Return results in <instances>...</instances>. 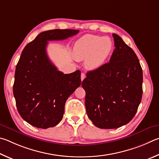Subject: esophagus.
<instances>
[{"label": "esophagus", "mask_w": 159, "mask_h": 159, "mask_svg": "<svg viewBox=\"0 0 159 159\" xmlns=\"http://www.w3.org/2000/svg\"><path fill=\"white\" fill-rule=\"evenodd\" d=\"M85 77H86V75L84 73H82L81 74V80H82V81H83V80H84Z\"/></svg>", "instance_id": "1"}]
</instances>
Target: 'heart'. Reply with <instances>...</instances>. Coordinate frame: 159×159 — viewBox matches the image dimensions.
<instances>
[{
	"instance_id": "obj_1",
	"label": "heart",
	"mask_w": 159,
	"mask_h": 159,
	"mask_svg": "<svg viewBox=\"0 0 159 159\" xmlns=\"http://www.w3.org/2000/svg\"><path fill=\"white\" fill-rule=\"evenodd\" d=\"M113 43L109 37L87 34L80 38L73 47L77 60H85L86 68L96 70L105 65L113 51Z\"/></svg>"
}]
</instances>
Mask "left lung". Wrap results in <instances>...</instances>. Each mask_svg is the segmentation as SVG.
I'll return each instance as SVG.
<instances>
[{
  "instance_id": "left-lung-1",
  "label": "left lung",
  "mask_w": 159,
  "mask_h": 159,
  "mask_svg": "<svg viewBox=\"0 0 159 159\" xmlns=\"http://www.w3.org/2000/svg\"><path fill=\"white\" fill-rule=\"evenodd\" d=\"M110 62L89 71L82 86L88 117L100 129L126 125L137 112L143 96V69L134 51L113 33Z\"/></svg>"
}]
</instances>
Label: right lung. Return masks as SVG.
<instances>
[{"label": "right lung", "instance_id": "1", "mask_svg": "<svg viewBox=\"0 0 159 159\" xmlns=\"http://www.w3.org/2000/svg\"><path fill=\"white\" fill-rule=\"evenodd\" d=\"M79 30L40 33L24 47L16 66L13 94L19 115L32 126L47 129L63 119L68 97L81 84L80 70L64 74L49 59L48 41L65 40Z\"/></svg>", "mask_w": 159, "mask_h": 159}]
</instances>
